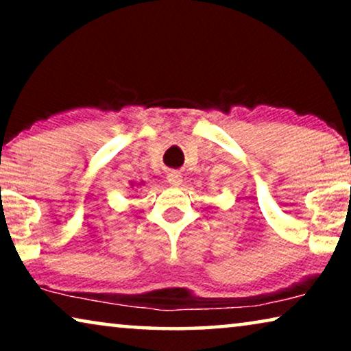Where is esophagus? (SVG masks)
I'll return each mask as SVG.
<instances>
[{
  "label": "esophagus",
  "instance_id": "34e87169",
  "mask_svg": "<svg viewBox=\"0 0 351 351\" xmlns=\"http://www.w3.org/2000/svg\"><path fill=\"white\" fill-rule=\"evenodd\" d=\"M166 179L171 185H180L182 184V174L179 171H171L169 174H167Z\"/></svg>",
  "mask_w": 351,
  "mask_h": 351
}]
</instances>
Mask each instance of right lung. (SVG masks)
<instances>
[{
	"instance_id": "1",
	"label": "right lung",
	"mask_w": 351,
	"mask_h": 351,
	"mask_svg": "<svg viewBox=\"0 0 351 351\" xmlns=\"http://www.w3.org/2000/svg\"><path fill=\"white\" fill-rule=\"evenodd\" d=\"M129 185H131V189H134V186H141L142 182H141V184H136V182H131V184H129Z\"/></svg>"
}]
</instances>
